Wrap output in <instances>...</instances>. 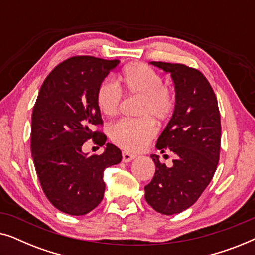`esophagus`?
<instances>
[{
	"mask_svg": "<svg viewBox=\"0 0 255 255\" xmlns=\"http://www.w3.org/2000/svg\"><path fill=\"white\" fill-rule=\"evenodd\" d=\"M134 158H135V155L132 154V153H128L127 151H124L123 153H122V159H123L124 162H130Z\"/></svg>",
	"mask_w": 255,
	"mask_h": 255,
	"instance_id": "34e87169",
	"label": "esophagus"
}]
</instances>
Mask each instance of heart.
<instances>
[{
    "label": "heart",
    "mask_w": 255,
    "mask_h": 255,
    "mask_svg": "<svg viewBox=\"0 0 255 255\" xmlns=\"http://www.w3.org/2000/svg\"><path fill=\"white\" fill-rule=\"evenodd\" d=\"M121 82L128 95L140 96L137 120H122L109 128L111 141L121 148L138 152L156 134L154 121L165 122L175 108V96L163 85L162 76L149 66L135 62L127 66L121 75ZM123 93L113 80L101 82L96 92V103L104 116H115L120 110Z\"/></svg>",
    "instance_id": "heart-1"
}]
</instances>
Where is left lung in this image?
I'll return each mask as SVG.
<instances>
[{"mask_svg":"<svg viewBox=\"0 0 255 255\" xmlns=\"http://www.w3.org/2000/svg\"><path fill=\"white\" fill-rule=\"evenodd\" d=\"M151 64L170 73L174 82L175 108L155 147L172 152L175 159L167 167L159 155H151L155 174L145 186V200L160 214L174 215L191 207L214 176L221 151V115L214 90L200 71L182 64Z\"/></svg>","mask_w":255,"mask_h":255,"instance_id":"1","label":"left lung"}]
</instances>
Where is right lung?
Returning <instances> with one entry per match:
<instances>
[{
	"mask_svg": "<svg viewBox=\"0 0 255 255\" xmlns=\"http://www.w3.org/2000/svg\"><path fill=\"white\" fill-rule=\"evenodd\" d=\"M120 60L89 55L59 64L41 86L32 111L31 153L40 186L58 210L82 216L102 201L103 172L122 160L121 149L93 131L102 125L96 92ZM88 138L106 146L102 155L88 156L82 145Z\"/></svg>",
	"mask_w": 255,
	"mask_h": 255,
	"instance_id": "obj_1",
	"label": "right lung"
}]
</instances>
